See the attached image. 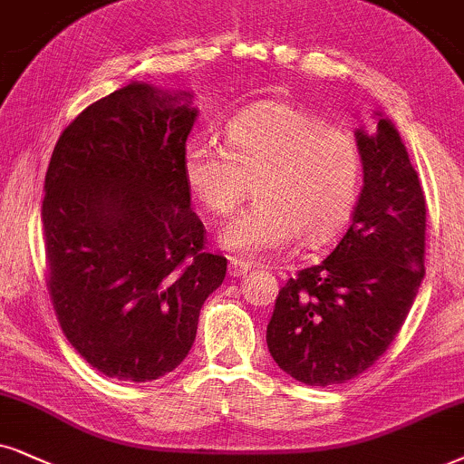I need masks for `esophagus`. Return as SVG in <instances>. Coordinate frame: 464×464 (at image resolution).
<instances>
[{"label": "esophagus", "instance_id": "obj_1", "mask_svg": "<svg viewBox=\"0 0 464 464\" xmlns=\"http://www.w3.org/2000/svg\"><path fill=\"white\" fill-rule=\"evenodd\" d=\"M252 267H255L252 263L236 259V256H231V259H228V274L231 276H244V274H248Z\"/></svg>", "mask_w": 464, "mask_h": 464}]
</instances>
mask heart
Instances as JSON below:
<instances>
[{
	"label": "heart",
	"instance_id": "heart-1",
	"mask_svg": "<svg viewBox=\"0 0 464 464\" xmlns=\"http://www.w3.org/2000/svg\"><path fill=\"white\" fill-rule=\"evenodd\" d=\"M192 197L228 216L256 179V203L220 233V246L242 256L334 242L353 214L363 160L357 140L319 115L286 102H261L227 124V148L192 137L181 151Z\"/></svg>",
	"mask_w": 464,
	"mask_h": 464
}]
</instances>
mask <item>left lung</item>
I'll return each mask as SVG.
<instances>
[{
	"mask_svg": "<svg viewBox=\"0 0 464 464\" xmlns=\"http://www.w3.org/2000/svg\"><path fill=\"white\" fill-rule=\"evenodd\" d=\"M355 130L363 186L340 242L297 272L267 324L274 362L306 385H334L371 368L396 338L424 278L426 197L401 134L383 115Z\"/></svg>",
	"mask_w": 464,
	"mask_h": 464,
	"instance_id": "1",
	"label": "left lung"
}]
</instances>
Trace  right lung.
Listing matches in <instances>:
<instances>
[{"mask_svg": "<svg viewBox=\"0 0 464 464\" xmlns=\"http://www.w3.org/2000/svg\"><path fill=\"white\" fill-rule=\"evenodd\" d=\"M190 93L121 87L76 115L44 178L46 286L68 343L111 379L175 371L227 259L205 252L181 151Z\"/></svg>", "mask_w": 464, "mask_h": 464, "instance_id": "right-lung-1", "label": "right lung"}]
</instances>
